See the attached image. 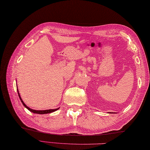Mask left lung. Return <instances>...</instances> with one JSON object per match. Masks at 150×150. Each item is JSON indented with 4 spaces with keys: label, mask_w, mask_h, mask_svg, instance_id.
<instances>
[{
    "label": "left lung",
    "mask_w": 150,
    "mask_h": 150,
    "mask_svg": "<svg viewBox=\"0 0 150 150\" xmlns=\"http://www.w3.org/2000/svg\"><path fill=\"white\" fill-rule=\"evenodd\" d=\"M110 113H111V112H110Z\"/></svg>",
    "instance_id": "left-lung-1"
}]
</instances>
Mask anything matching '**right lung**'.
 <instances>
[{
	"label": "right lung",
	"mask_w": 150,
	"mask_h": 150,
	"mask_svg": "<svg viewBox=\"0 0 150 150\" xmlns=\"http://www.w3.org/2000/svg\"><path fill=\"white\" fill-rule=\"evenodd\" d=\"M17 91H18V94H19V98L21 99V102L23 103V105L25 107V108H26V109H28L30 111H31V112H33V113H36V114H47V113H50V112H54V111H57V109H59V108H57V109H48V110H33V109H30V108H29L28 106H26V104L25 103H24V102H23V101L22 100V99H21V96H20V94H19V91H18V89H17Z\"/></svg>",
	"instance_id": "1"
}]
</instances>
